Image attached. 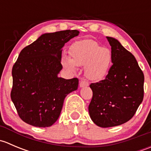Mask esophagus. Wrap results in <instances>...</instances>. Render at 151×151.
<instances>
[{
	"label": "esophagus",
	"instance_id": "34e87169",
	"mask_svg": "<svg viewBox=\"0 0 151 151\" xmlns=\"http://www.w3.org/2000/svg\"><path fill=\"white\" fill-rule=\"evenodd\" d=\"M89 85L88 84V83H87V82L85 81H81L80 83V88H84V87H87Z\"/></svg>",
	"mask_w": 151,
	"mask_h": 151
}]
</instances>
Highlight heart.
<instances>
[{"mask_svg":"<svg viewBox=\"0 0 151 151\" xmlns=\"http://www.w3.org/2000/svg\"><path fill=\"white\" fill-rule=\"evenodd\" d=\"M70 58L63 57V65L71 71L77 66H84L85 77L91 81L102 80L108 74L112 64V52L101 47L96 42L85 39L76 42L70 47Z\"/></svg>","mask_w":151,"mask_h":151,"instance_id":"heart-1","label":"heart"}]
</instances>
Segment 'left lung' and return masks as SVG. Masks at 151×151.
Returning <instances> with one entry per match:
<instances>
[{
    "instance_id": "left-lung-1",
    "label": "left lung",
    "mask_w": 151,
    "mask_h": 151,
    "mask_svg": "<svg viewBox=\"0 0 151 151\" xmlns=\"http://www.w3.org/2000/svg\"><path fill=\"white\" fill-rule=\"evenodd\" d=\"M111 46L112 66L104 80L90 85L89 106L93 122L102 128L129 121L142 102L144 74L134 56L118 39L106 36Z\"/></svg>"
}]
</instances>
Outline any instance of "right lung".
I'll use <instances>...</instances> for the list:
<instances>
[{
    "mask_svg": "<svg viewBox=\"0 0 151 151\" xmlns=\"http://www.w3.org/2000/svg\"><path fill=\"white\" fill-rule=\"evenodd\" d=\"M77 30L41 35L19 53L12 68L11 99L19 118L36 127H49L58 119L68 93L77 90V78L58 76L63 47L78 36Z\"/></svg>",
    "mask_w": 151,
    "mask_h": 151,
    "instance_id": "obj_1",
    "label": "right lung"
}]
</instances>
